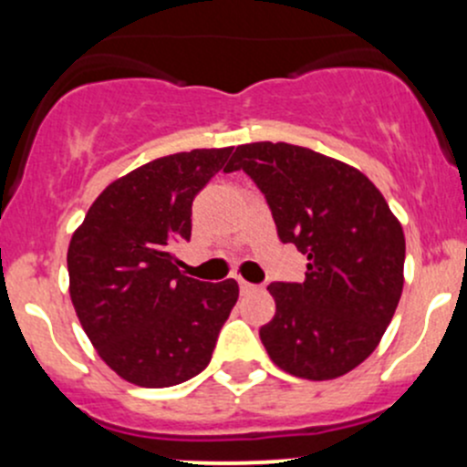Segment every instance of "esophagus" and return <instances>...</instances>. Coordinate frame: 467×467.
Wrapping results in <instances>:
<instances>
[{
	"label": "esophagus",
	"mask_w": 467,
	"mask_h": 467,
	"mask_svg": "<svg viewBox=\"0 0 467 467\" xmlns=\"http://www.w3.org/2000/svg\"><path fill=\"white\" fill-rule=\"evenodd\" d=\"M238 285H240V292H254V290H258V285H254V283L244 281V278H238Z\"/></svg>",
	"instance_id": "1"
}]
</instances>
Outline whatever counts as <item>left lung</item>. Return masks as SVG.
I'll return each instance as SVG.
<instances>
[{"mask_svg":"<svg viewBox=\"0 0 467 467\" xmlns=\"http://www.w3.org/2000/svg\"><path fill=\"white\" fill-rule=\"evenodd\" d=\"M244 171L265 195L278 238L307 256L304 283H272L261 341L278 368L333 379L376 350L402 295L405 234L371 180L292 143H244L224 172Z\"/></svg>","mask_w":467,"mask_h":467,"instance_id":"left-lung-1","label":"left lung"}]
</instances>
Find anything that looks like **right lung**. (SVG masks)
Instances as JSON below:
<instances>
[{
	"label": "right lung",
	"instance_id": "right-lung-1",
	"mask_svg": "<svg viewBox=\"0 0 467 467\" xmlns=\"http://www.w3.org/2000/svg\"><path fill=\"white\" fill-rule=\"evenodd\" d=\"M232 148L177 152L119 177L71 235L69 295L100 359L137 387H172L211 362L238 301L234 278L204 283L177 269L191 204Z\"/></svg>",
	"mask_w": 467,
	"mask_h": 467
}]
</instances>
